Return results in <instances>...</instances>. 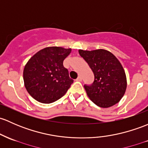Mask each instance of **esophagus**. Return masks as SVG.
Returning a JSON list of instances; mask_svg holds the SVG:
<instances>
[{
    "label": "esophagus",
    "instance_id": "obj_1",
    "mask_svg": "<svg viewBox=\"0 0 148 148\" xmlns=\"http://www.w3.org/2000/svg\"><path fill=\"white\" fill-rule=\"evenodd\" d=\"M82 78L81 76H79L78 78L76 79V81H77V82H82Z\"/></svg>",
    "mask_w": 148,
    "mask_h": 148
}]
</instances>
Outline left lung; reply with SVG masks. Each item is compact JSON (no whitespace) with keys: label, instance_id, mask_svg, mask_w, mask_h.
I'll list each match as a JSON object with an SVG mask.
<instances>
[{"label":"left lung","instance_id":"8db88e82","mask_svg":"<svg viewBox=\"0 0 148 148\" xmlns=\"http://www.w3.org/2000/svg\"><path fill=\"white\" fill-rule=\"evenodd\" d=\"M94 74L91 86H84L87 96L98 106L109 108L119 103L125 94L127 79L125 70L114 54L106 49H79Z\"/></svg>","mask_w":148,"mask_h":148}]
</instances>
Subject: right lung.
<instances>
[{
  "mask_svg": "<svg viewBox=\"0 0 148 148\" xmlns=\"http://www.w3.org/2000/svg\"><path fill=\"white\" fill-rule=\"evenodd\" d=\"M71 49L48 47L38 51L26 63L23 80L26 90L37 101L51 103L66 93L74 80L63 62Z\"/></svg>",
  "mask_w": 148,
  "mask_h": 148,
  "instance_id": "1",
  "label": "right lung"
}]
</instances>
